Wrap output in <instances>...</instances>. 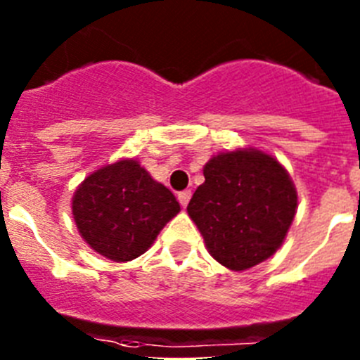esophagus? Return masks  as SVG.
Instances as JSON below:
<instances>
[{"instance_id":"obj_1","label":"esophagus","mask_w":360,"mask_h":360,"mask_svg":"<svg viewBox=\"0 0 360 360\" xmlns=\"http://www.w3.org/2000/svg\"><path fill=\"white\" fill-rule=\"evenodd\" d=\"M191 200V191H182V193H178V202L182 207H187V203Z\"/></svg>"}]
</instances>
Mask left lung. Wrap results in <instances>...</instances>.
I'll return each instance as SVG.
<instances>
[{
	"label": "left lung",
	"instance_id": "obj_1",
	"mask_svg": "<svg viewBox=\"0 0 360 360\" xmlns=\"http://www.w3.org/2000/svg\"><path fill=\"white\" fill-rule=\"evenodd\" d=\"M203 176L187 212L211 256L231 270L265 262L287 236L297 207L287 171L262 151H231L212 157Z\"/></svg>",
	"mask_w": 360,
	"mask_h": 360
}]
</instances>
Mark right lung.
Wrapping results in <instances>:
<instances>
[{"instance_id": "1", "label": "right lung", "mask_w": 360, "mask_h": 360, "mask_svg": "<svg viewBox=\"0 0 360 360\" xmlns=\"http://www.w3.org/2000/svg\"><path fill=\"white\" fill-rule=\"evenodd\" d=\"M72 209L81 236L95 252L129 262L151 247L180 205L139 162L120 160L86 178Z\"/></svg>"}]
</instances>
